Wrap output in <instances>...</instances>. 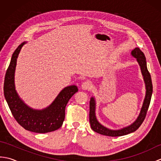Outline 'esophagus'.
I'll return each instance as SVG.
<instances>
[{
	"instance_id": "1",
	"label": "esophagus",
	"mask_w": 161,
	"mask_h": 161,
	"mask_svg": "<svg viewBox=\"0 0 161 161\" xmlns=\"http://www.w3.org/2000/svg\"><path fill=\"white\" fill-rule=\"evenodd\" d=\"M91 87H92V84L90 81H84V82H83L82 84H81V88H82L83 90L91 89Z\"/></svg>"
}]
</instances>
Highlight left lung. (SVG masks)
Instances as JSON below:
<instances>
[{
    "label": "left lung",
    "instance_id": "left-lung-1",
    "mask_svg": "<svg viewBox=\"0 0 161 161\" xmlns=\"http://www.w3.org/2000/svg\"><path fill=\"white\" fill-rule=\"evenodd\" d=\"M131 55L136 58V61H137L139 66L141 68V73L145 84V97L144 99V101H143L141 112H140L137 119L130 125L126 126L125 127H123L119 129H110L106 127L104 125H102L101 123L97 120L96 114H95L96 101H95V99L94 97H91L90 100L89 112V121L91 124V127L94 131L100 133V134L112 136V137L127 135L130 133L134 132L135 131H136V130L140 127V126L142 125V122L144 121V119L145 118L149 106L150 104V101H151L153 91L151 75H150L147 70V61L145 54L141 50H140L139 47H135L134 49L131 50Z\"/></svg>",
    "mask_w": 161,
    "mask_h": 161
}]
</instances>
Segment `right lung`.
I'll return each instance as SVG.
<instances>
[{
	"label": "right lung",
	"instance_id": "right-lung-1",
	"mask_svg": "<svg viewBox=\"0 0 161 161\" xmlns=\"http://www.w3.org/2000/svg\"><path fill=\"white\" fill-rule=\"evenodd\" d=\"M26 43L23 42L16 49L6 71L4 81L5 100L14 118L25 129L39 133L54 131L62 126L66 105L72 96L78 91V88L75 85L65 87L48 107L41 110L27 105L17 93L14 82L17 58Z\"/></svg>",
	"mask_w": 161,
	"mask_h": 161
}]
</instances>
